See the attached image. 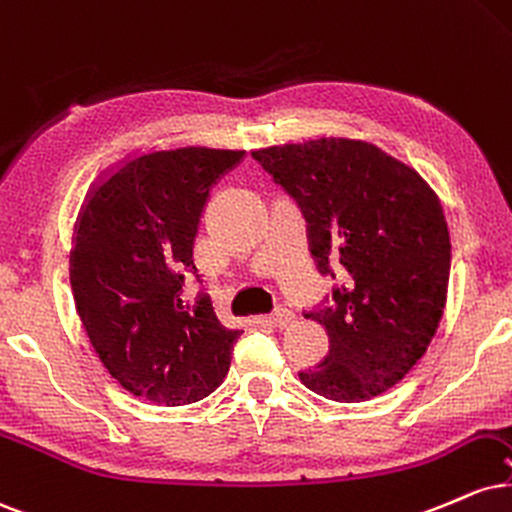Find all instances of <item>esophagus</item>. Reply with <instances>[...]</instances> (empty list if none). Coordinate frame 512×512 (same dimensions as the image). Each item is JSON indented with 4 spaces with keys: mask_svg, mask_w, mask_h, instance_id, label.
<instances>
[{
    "mask_svg": "<svg viewBox=\"0 0 512 512\" xmlns=\"http://www.w3.org/2000/svg\"><path fill=\"white\" fill-rule=\"evenodd\" d=\"M294 311L287 309V306H275L273 314H270V321L275 323V326H287V323L294 321Z\"/></svg>",
    "mask_w": 512,
    "mask_h": 512,
    "instance_id": "34e87169",
    "label": "esophagus"
}]
</instances>
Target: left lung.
I'll use <instances>...</instances> for the list:
<instances>
[{"label": "left lung", "mask_w": 512, "mask_h": 512, "mask_svg": "<svg viewBox=\"0 0 512 512\" xmlns=\"http://www.w3.org/2000/svg\"><path fill=\"white\" fill-rule=\"evenodd\" d=\"M254 158L297 198L321 273L338 256L342 280L306 311L328 354L299 381L338 402H364L405 378L434 340L450 282L441 198L414 167L366 138L273 143Z\"/></svg>", "instance_id": "obj_1"}]
</instances>
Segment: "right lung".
<instances>
[{
  "mask_svg": "<svg viewBox=\"0 0 512 512\" xmlns=\"http://www.w3.org/2000/svg\"><path fill=\"white\" fill-rule=\"evenodd\" d=\"M201 143L126 155L95 179L74 225L76 314L119 386L155 405H189L220 386L244 330L222 326L210 294L184 297L210 184L242 160Z\"/></svg>",
  "mask_w": 512,
  "mask_h": 512,
  "instance_id": "add662e5",
  "label": "right lung"
}]
</instances>
